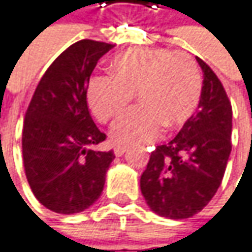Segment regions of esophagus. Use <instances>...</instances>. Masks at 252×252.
Listing matches in <instances>:
<instances>
[{
    "label": "esophagus",
    "instance_id": "34e87169",
    "mask_svg": "<svg viewBox=\"0 0 252 252\" xmlns=\"http://www.w3.org/2000/svg\"><path fill=\"white\" fill-rule=\"evenodd\" d=\"M125 153H126V147H123V145H117V147H114V154H116L117 157H122Z\"/></svg>",
    "mask_w": 252,
    "mask_h": 252
}]
</instances>
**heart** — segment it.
Listing matches in <instances>:
<instances>
[{
    "label": "heart",
    "instance_id": "obj_1",
    "mask_svg": "<svg viewBox=\"0 0 252 252\" xmlns=\"http://www.w3.org/2000/svg\"><path fill=\"white\" fill-rule=\"evenodd\" d=\"M111 76L91 79L86 101L94 116L107 123L126 111L133 96L138 107L111 127L125 145L151 142L163 130L182 127L198 108L202 74L196 62L169 48H133L110 64Z\"/></svg>",
    "mask_w": 252,
    "mask_h": 252
}]
</instances>
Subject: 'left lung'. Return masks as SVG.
<instances>
[{"label": "left lung", "instance_id": "left-lung-1", "mask_svg": "<svg viewBox=\"0 0 252 252\" xmlns=\"http://www.w3.org/2000/svg\"><path fill=\"white\" fill-rule=\"evenodd\" d=\"M204 80L198 111L179 133L151 153L141 176L148 207L161 217L199 213L221 184L230 156L232 105L216 73L196 57Z\"/></svg>", "mask_w": 252, "mask_h": 252}]
</instances>
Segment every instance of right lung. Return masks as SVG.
I'll list each match as a JSON object with an SVG mask.
<instances>
[{"label":"right lung","mask_w":252,"mask_h":252,"mask_svg":"<svg viewBox=\"0 0 252 252\" xmlns=\"http://www.w3.org/2000/svg\"><path fill=\"white\" fill-rule=\"evenodd\" d=\"M114 45L82 39L48 67L28 107L22 148L29 187L48 210L74 214L101 195L113 151H95L105 139L95 126L86 89L98 60Z\"/></svg>","instance_id":"1"}]
</instances>
